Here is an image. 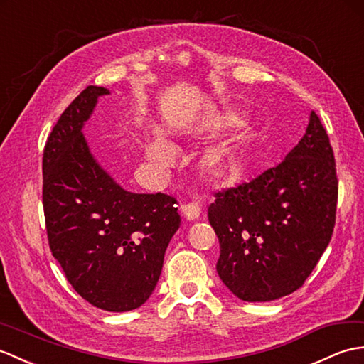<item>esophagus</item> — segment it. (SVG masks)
<instances>
[{
    "label": "esophagus",
    "mask_w": 364,
    "mask_h": 364,
    "mask_svg": "<svg viewBox=\"0 0 364 364\" xmlns=\"http://www.w3.org/2000/svg\"><path fill=\"white\" fill-rule=\"evenodd\" d=\"M181 212H182L185 220L195 221V220H198L199 215H200V207L196 203H190V204L182 205L181 207Z\"/></svg>",
    "instance_id": "34e87169"
}]
</instances>
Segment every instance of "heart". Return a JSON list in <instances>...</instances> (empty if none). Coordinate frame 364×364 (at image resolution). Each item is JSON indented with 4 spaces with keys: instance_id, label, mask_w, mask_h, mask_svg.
I'll list each match as a JSON object with an SVG mask.
<instances>
[{
    "instance_id": "heart-1",
    "label": "heart",
    "mask_w": 364,
    "mask_h": 364,
    "mask_svg": "<svg viewBox=\"0 0 364 364\" xmlns=\"http://www.w3.org/2000/svg\"><path fill=\"white\" fill-rule=\"evenodd\" d=\"M146 154L151 164H154L160 169H166L174 161L176 151L171 143L156 139L149 143ZM205 165L210 174L220 181H232L237 177V169L232 165V161L225 156L224 151L215 149L210 152L205 159Z\"/></svg>"
}]
</instances>
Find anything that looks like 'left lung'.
I'll return each mask as SVG.
<instances>
[{
    "mask_svg": "<svg viewBox=\"0 0 364 364\" xmlns=\"http://www.w3.org/2000/svg\"><path fill=\"white\" fill-rule=\"evenodd\" d=\"M338 200L328 135L311 110L285 160L216 193L208 221L220 240L218 276L241 301L269 302L304 285L332 238Z\"/></svg>",
    "mask_w": 364,
    "mask_h": 364,
    "instance_id": "8db88e82",
    "label": "left lung"
}]
</instances>
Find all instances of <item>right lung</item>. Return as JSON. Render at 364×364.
<instances>
[{
    "label": "right lung",
    "mask_w": 364,
    "mask_h": 364,
    "mask_svg": "<svg viewBox=\"0 0 364 364\" xmlns=\"http://www.w3.org/2000/svg\"><path fill=\"white\" fill-rule=\"evenodd\" d=\"M109 93L88 85L53 127L43 151V210L51 252L75 291L96 309L121 313L154 291L181 216L174 198L124 190L92 154L82 129Z\"/></svg>",
    "instance_id": "obj_1"
}]
</instances>
